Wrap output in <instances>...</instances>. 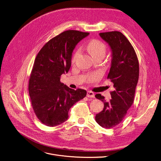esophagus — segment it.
Masks as SVG:
<instances>
[{
    "label": "esophagus",
    "instance_id": "obj_1",
    "mask_svg": "<svg viewBox=\"0 0 161 161\" xmlns=\"http://www.w3.org/2000/svg\"><path fill=\"white\" fill-rule=\"evenodd\" d=\"M87 97L90 98H93L95 97V93L92 91H87Z\"/></svg>",
    "mask_w": 161,
    "mask_h": 161
}]
</instances>
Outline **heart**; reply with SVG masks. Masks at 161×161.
<instances>
[{"label":"heart","mask_w":161,"mask_h":161,"mask_svg":"<svg viewBox=\"0 0 161 161\" xmlns=\"http://www.w3.org/2000/svg\"><path fill=\"white\" fill-rule=\"evenodd\" d=\"M86 48L90 52L94 58L98 56H103L104 57L105 55V53L107 51V46L105 43L102 42L99 40H93L89 42L87 45ZM80 48H77L73 55L72 58V62L75 63L77 59L79 58V55L80 54ZM100 77V74L98 73H93L91 74H89L87 77L86 80L87 82H92L98 80Z\"/></svg>","instance_id":"obj_1"}]
</instances>
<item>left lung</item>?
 Masks as SVG:
<instances>
[{"mask_svg":"<svg viewBox=\"0 0 161 161\" xmlns=\"http://www.w3.org/2000/svg\"><path fill=\"white\" fill-rule=\"evenodd\" d=\"M99 34L112 50L111 67L108 79L114 84L115 90L110 93L112 98L109 102H106L101 94L95 95L104 104L103 110L96 114L95 120L102 127L111 129L123 120L134 102L139 79V61L134 47L121 32Z\"/></svg>","mask_w":161,"mask_h":161,"instance_id":"1","label":"left lung"}]
</instances>
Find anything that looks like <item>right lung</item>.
<instances>
[{
  "label": "right lung",
  "instance_id": "1",
  "mask_svg": "<svg viewBox=\"0 0 161 161\" xmlns=\"http://www.w3.org/2000/svg\"><path fill=\"white\" fill-rule=\"evenodd\" d=\"M89 32L65 31L47 42L37 54L30 75L29 94L34 112L45 125L55 127L68 118V111L87 92L71 89L60 81L71 66L75 45Z\"/></svg>",
  "mask_w": 161,
  "mask_h": 161
}]
</instances>
